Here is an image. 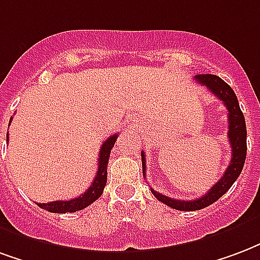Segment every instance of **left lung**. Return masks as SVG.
Wrapping results in <instances>:
<instances>
[{
  "instance_id": "obj_1",
  "label": "left lung",
  "mask_w": 260,
  "mask_h": 260,
  "mask_svg": "<svg viewBox=\"0 0 260 260\" xmlns=\"http://www.w3.org/2000/svg\"><path fill=\"white\" fill-rule=\"evenodd\" d=\"M194 80L207 86L208 91H211L213 95L218 98L219 101H222L226 106L229 111V142L232 146V159L228 169L224 171V174L216 183L213 184L209 189V191L205 196H201L200 199L190 200H175L171 197H167L164 194L157 193L154 189H151V193L154 194V197L165 205H168L171 208L178 209V211H199L205 207H208L215 201H218L223 194L226 193L233 183L237 180V178L243 171L245 157H247V126H245V118L240 105H238L237 96L232 89V86L223 81L222 78L213 74H199L194 77ZM142 167H143V175L146 176V158L145 153L142 151Z\"/></svg>"
}]
</instances>
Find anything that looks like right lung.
Segmentation results:
<instances>
[{
	"label": "right lung",
	"mask_w": 260,
	"mask_h": 260,
	"mask_svg": "<svg viewBox=\"0 0 260 260\" xmlns=\"http://www.w3.org/2000/svg\"><path fill=\"white\" fill-rule=\"evenodd\" d=\"M12 121V117H11ZM117 134L105 140V143L102 145L101 153H99V167H98V172L93 179V182L89 186V189L86 190L85 193L81 194L77 199L69 200V201H52V203H42L37 205L40 208L45 209L48 212L53 213H66V212H77L81 209L86 208L88 205L95 203L96 200L99 199L103 193L106 182H107V164H109V158H110V151L114 147L115 140H117Z\"/></svg>",
	"instance_id": "right-lung-1"
}]
</instances>
